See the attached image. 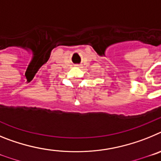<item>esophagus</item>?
Masks as SVG:
<instances>
[{"label": "esophagus", "instance_id": "obj_1", "mask_svg": "<svg viewBox=\"0 0 161 161\" xmlns=\"http://www.w3.org/2000/svg\"><path fill=\"white\" fill-rule=\"evenodd\" d=\"M75 66H76V68H80V64H76Z\"/></svg>", "mask_w": 161, "mask_h": 161}]
</instances>
